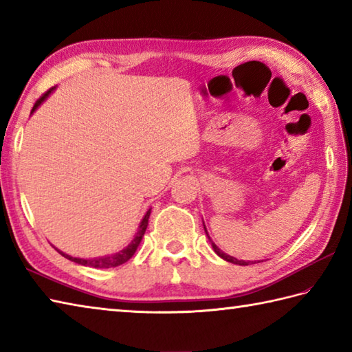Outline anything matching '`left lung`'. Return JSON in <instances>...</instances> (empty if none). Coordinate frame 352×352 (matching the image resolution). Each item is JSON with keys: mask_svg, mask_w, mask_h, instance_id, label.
<instances>
[{"mask_svg": "<svg viewBox=\"0 0 352 352\" xmlns=\"http://www.w3.org/2000/svg\"><path fill=\"white\" fill-rule=\"evenodd\" d=\"M204 230H206V234H207V237H208V241H210V243H212V248H213V251L218 254V256L221 257V258H223L226 261H230V263H233V265H241V266H248V265H254L256 263V261H250V260H239V258H236V257H233V256H228V254H226L223 252L221 248H218V245H216L212 239H210V236H208V233H207V228H206V226H204ZM258 263V261H257Z\"/></svg>", "mask_w": 352, "mask_h": 352, "instance_id": "obj_1", "label": "left lung"}]
</instances>
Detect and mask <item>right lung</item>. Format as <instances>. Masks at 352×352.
<instances>
[{
  "instance_id": "obj_1",
  "label": "right lung",
  "mask_w": 352,
  "mask_h": 352,
  "mask_svg": "<svg viewBox=\"0 0 352 352\" xmlns=\"http://www.w3.org/2000/svg\"><path fill=\"white\" fill-rule=\"evenodd\" d=\"M52 91H54V87H51L47 94H43V95L41 96V98L36 101L34 107H33V110H32V113H34L36 109L39 107L41 104L48 98L50 94H51ZM149 214H151V208H149V210L145 213L144 218H142V221H140V223H139V228H138V233L134 234L133 241H131L129 245H126L124 250L118 251V252H115V254H109V256L94 257V258H80V257H72V256H69V254H65L63 251L57 250V248H56V250H57L58 252H60L63 257H66L68 260L74 261V263H78V265H83V266H91V267H96V269H106V267H116V266H119V265H124L125 261H129V260L133 257V254L136 252L138 246L140 245L142 237H144L145 231H146V227H148Z\"/></svg>"
}]
</instances>
